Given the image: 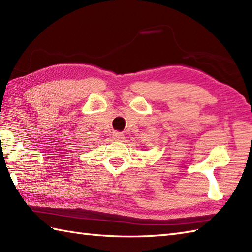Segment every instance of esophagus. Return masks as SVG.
<instances>
[{"label":"esophagus","mask_w":252,"mask_h":252,"mask_svg":"<svg viewBox=\"0 0 252 252\" xmlns=\"http://www.w3.org/2000/svg\"><path fill=\"white\" fill-rule=\"evenodd\" d=\"M112 137H114V140L116 141H121L125 138V135H123V133L121 132H114L112 133Z\"/></svg>","instance_id":"34e87169"}]
</instances>
